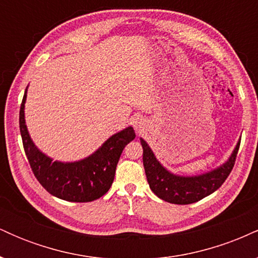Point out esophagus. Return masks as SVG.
<instances>
[{
  "label": "esophagus",
  "instance_id": "esophagus-1",
  "mask_svg": "<svg viewBox=\"0 0 258 258\" xmlns=\"http://www.w3.org/2000/svg\"><path fill=\"white\" fill-rule=\"evenodd\" d=\"M135 127L137 130H141L142 128V121L141 120H136L135 121Z\"/></svg>",
  "mask_w": 258,
  "mask_h": 258
}]
</instances>
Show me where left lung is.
Wrapping results in <instances>:
<instances>
[{"label":"left lung","instance_id":"obj_1","mask_svg":"<svg viewBox=\"0 0 258 258\" xmlns=\"http://www.w3.org/2000/svg\"><path fill=\"white\" fill-rule=\"evenodd\" d=\"M141 144L143 147L144 170L153 193L167 203L188 205L204 199L223 184L235 164L240 141L236 143L232 155L223 165L198 176H178L170 172L158 161L143 138H141Z\"/></svg>","mask_w":258,"mask_h":258}]
</instances>
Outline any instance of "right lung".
Wrapping results in <instances>:
<instances>
[{"label":"right lung","mask_w":258,"mask_h":258,"mask_svg":"<svg viewBox=\"0 0 258 258\" xmlns=\"http://www.w3.org/2000/svg\"><path fill=\"white\" fill-rule=\"evenodd\" d=\"M26 87L19 111V127L29 164L40 184L59 199L72 203H88L99 199L110 189L116 165L125 148L136 137L133 127L108 138L87 158L74 162L53 161L35 146L25 125Z\"/></svg>","instance_id":"add662e5"}]
</instances>
